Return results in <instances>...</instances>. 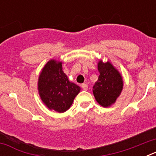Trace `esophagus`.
<instances>
[{"label":"esophagus","mask_w":156,"mask_h":156,"mask_svg":"<svg viewBox=\"0 0 156 156\" xmlns=\"http://www.w3.org/2000/svg\"><path fill=\"white\" fill-rule=\"evenodd\" d=\"M81 87H82L83 90H87L88 89V86H87V83H83V84H81Z\"/></svg>","instance_id":"esophagus-1"}]
</instances>
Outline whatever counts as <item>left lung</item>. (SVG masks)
<instances>
[{
  "mask_svg": "<svg viewBox=\"0 0 156 156\" xmlns=\"http://www.w3.org/2000/svg\"><path fill=\"white\" fill-rule=\"evenodd\" d=\"M99 75L93 87V94L100 105L104 108L110 107L115 102L123 88L122 77L119 72L109 61L98 63Z\"/></svg>",
  "mask_w": 156,
  "mask_h": 156,
  "instance_id": "left-lung-1",
  "label": "left lung"
}]
</instances>
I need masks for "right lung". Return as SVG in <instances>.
<instances>
[{"instance_id": "1", "label": "right lung", "mask_w": 156, "mask_h": 156, "mask_svg": "<svg viewBox=\"0 0 156 156\" xmlns=\"http://www.w3.org/2000/svg\"><path fill=\"white\" fill-rule=\"evenodd\" d=\"M37 89L41 99L50 110L62 113L70 108L80 87L70 82L62 71V62L51 59L43 67Z\"/></svg>"}]
</instances>
